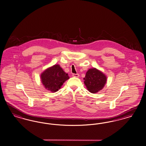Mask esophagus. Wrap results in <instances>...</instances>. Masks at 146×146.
<instances>
[{"label":"esophagus","mask_w":146,"mask_h":146,"mask_svg":"<svg viewBox=\"0 0 146 146\" xmlns=\"http://www.w3.org/2000/svg\"><path fill=\"white\" fill-rule=\"evenodd\" d=\"M72 75H73V76L76 77V78H78L79 76V74H74V73H73Z\"/></svg>","instance_id":"1"}]
</instances>
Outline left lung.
<instances>
[{
  "label": "left lung",
  "instance_id": "8db88e82",
  "mask_svg": "<svg viewBox=\"0 0 146 146\" xmlns=\"http://www.w3.org/2000/svg\"><path fill=\"white\" fill-rule=\"evenodd\" d=\"M84 79L89 92L96 93L104 87L106 83V77L102 72L93 68L87 72Z\"/></svg>",
  "mask_w": 146,
  "mask_h": 146
}]
</instances>
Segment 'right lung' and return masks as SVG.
Returning a JSON list of instances; mask_svg holds the SVG:
<instances>
[{
    "label": "right lung",
    "mask_w": 146,
    "mask_h": 146,
    "mask_svg": "<svg viewBox=\"0 0 146 146\" xmlns=\"http://www.w3.org/2000/svg\"><path fill=\"white\" fill-rule=\"evenodd\" d=\"M40 78L44 87L52 92L58 91L63 83L70 78L59 65L46 69L42 73Z\"/></svg>",
    "instance_id": "1"
}]
</instances>
